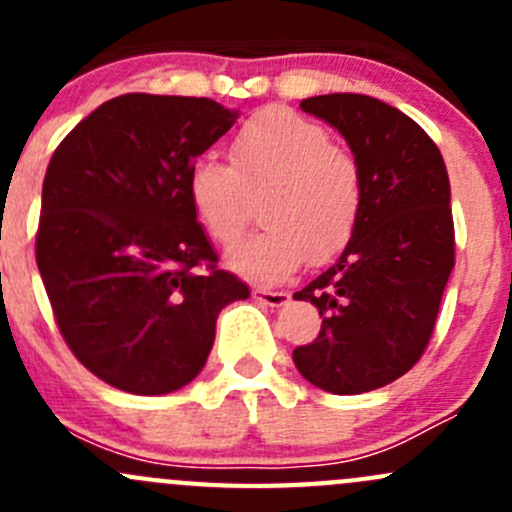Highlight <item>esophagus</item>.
Segmentation results:
<instances>
[{
  "mask_svg": "<svg viewBox=\"0 0 512 512\" xmlns=\"http://www.w3.org/2000/svg\"><path fill=\"white\" fill-rule=\"evenodd\" d=\"M252 297H255L257 302L267 304V307H285L289 302L287 292H270V289H252Z\"/></svg>",
  "mask_w": 512,
  "mask_h": 512,
  "instance_id": "34e87169",
  "label": "esophagus"
}]
</instances>
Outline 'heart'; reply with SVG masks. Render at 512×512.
Masks as SVG:
<instances>
[{
    "instance_id": "obj_1",
    "label": "heart",
    "mask_w": 512,
    "mask_h": 512,
    "mask_svg": "<svg viewBox=\"0 0 512 512\" xmlns=\"http://www.w3.org/2000/svg\"><path fill=\"white\" fill-rule=\"evenodd\" d=\"M185 193L195 218L220 247H235L250 223V198L267 193V230L230 255V267L257 285H277L307 260H332L352 240L364 205L356 158L327 128L287 108H265L237 131L232 165L200 156Z\"/></svg>"
}]
</instances>
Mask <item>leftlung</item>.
<instances>
[{
  "label": "left lung",
  "mask_w": 512,
  "mask_h": 512,
  "mask_svg": "<svg viewBox=\"0 0 512 512\" xmlns=\"http://www.w3.org/2000/svg\"><path fill=\"white\" fill-rule=\"evenodd\" d=\"M299 106L352 148L364 205L339 260L294 292L319 309L322 329L292 359L329 394H364L404 376L426 352L456 262L451 183L436 143L399 108L364 94Z\"/></svg>",
  "instance_id": "left-lung-1"
}]
</instances>
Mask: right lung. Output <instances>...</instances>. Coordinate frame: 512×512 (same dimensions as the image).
Wrapping results in <instances>:
<instances>
[{"label": "right lung", "instance_id": "add662e5", "mask_svg": "<svg viewBox=\"0 0 512 512\" xmlns=\"http://www.w3.org/2000/svg\"><path fill=\"white\" fill-rule=\"evenodd\" d=\"M237 121L210 98L101 103L46 168L36 265L76 359L116 389L160 396L203 371L215 322L250 297L218 270L185 178Z\"/></svg>", "mask_w": 512, "mask_h": 512}]
</instances>
